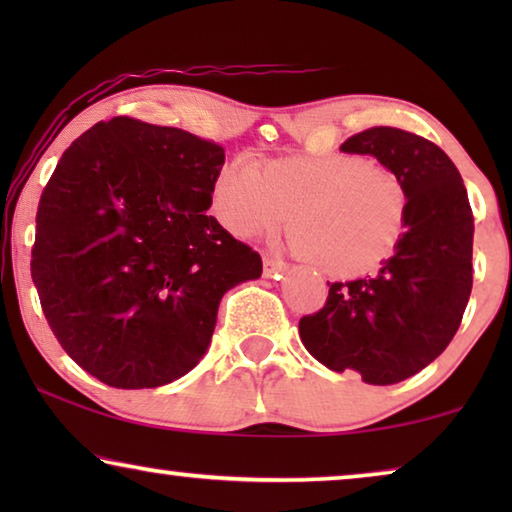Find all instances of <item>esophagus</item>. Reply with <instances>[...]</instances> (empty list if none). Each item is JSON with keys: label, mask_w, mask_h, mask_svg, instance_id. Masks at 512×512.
Listing matches in <instances>:
<instances>
[{"label": "esophagus", "mask_w": 512, "mask_h": 512, "mask_svg": "<svg viewBox=\"0 0 512 512\" xmlns=\"http://www.w3.org/2000/svg\"><path fill=\"white\" fill-rule=\"evenodd\" d=\"M289 270V265H286L282 258H272V256H265L263 258V272L265 277H277L282 275V272Z\"/></svg>", "instance_id": "34e87169"}]
</instances>
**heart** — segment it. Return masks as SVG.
<instances>
[{"instance_id": "1", "label": "heart", "mask_w": 512, "mask_h": 512, "mask_svg": "<svg viewBox=\"0 0 512 512\" xmlns=\"http://www.w3.org/2000/svg\"><path fill=\"white\" fill-rule=\"evenodd\" d=\"M212 212L228 233L261 237L289 223L298 251L328 275H366L401 240L408 191L391 167L363 156H293L261 172L249 160L223 167Z\"/></svg>"}]
</instances>
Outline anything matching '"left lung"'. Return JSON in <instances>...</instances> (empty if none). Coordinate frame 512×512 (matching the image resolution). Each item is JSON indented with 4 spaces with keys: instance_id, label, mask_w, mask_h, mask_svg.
I'll return each instance as SVG.
<instances>
[{
    "instance_id": "1",
    "label": "left lung",
    "mask_w": 512,
    "mask_h": 512,
    "mask_svg": "<svg viewBox=\"0 0 512 512\" xmlns=\"http://www.w3.org/2000/svg\"><path fill=\"white\" fill-rule=\"evenodd\" d=\"M345 153L375 156L403 179L408 219L394 256L373 277L333 282L326 305L300 319V340L326 368L368 384L408 380L445 352L473 286V212L447 153L408 130L377 125Z\"/></svg>"
}]
</instances>
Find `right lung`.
Wrapping results in <instances>:
<instances>
[{"instance_id":"right-lung-1","label":"right lung","mask_w":512,"mask_h":512,"mask_svg":"<svg viewBox=\"0 0 512 512\" xmlns=\"http://www.w3.org/2000/svg\"><path fill=\"white\" fill-rule=\"evenodd\" d=\"M223 146L130 116L74 139L41 193L32 282L62 349L116 389L179 380L263 261L214 216Z\"/></svg>"}]
</instances>
